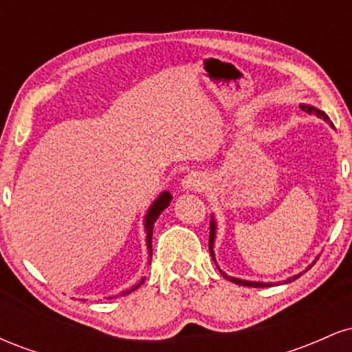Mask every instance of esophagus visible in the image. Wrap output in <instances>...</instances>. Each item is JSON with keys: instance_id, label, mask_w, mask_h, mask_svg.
<instances>
[{"instance_id": "obj_1", "label": "esophagus", "mask_w": 352, "mask_h": 352, "mask_svg": "<svg viewBox=\"0 0 352 352\" xmlns=\"http://www.w3.org/2000/svg\"><path fill=\"white\" fill-rule=\"evenodd\" d=\"M205 185H207V182L199 173H190L184 179V188H188V190H195V192H200V190L205 188Z\"/></svg>"}]
</instances>
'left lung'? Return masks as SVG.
Listing matches in <instances>:
<instances>
[{"label": "left lung", "mask_w": 352, "mask_h": 352, "mask_svg": "<svg viewBox=\"0 0 352 352\" xmlns=\"http://www.w3.org/2000/svg\"><path fill=\"white\" fill-rule=\"evenodd\" d=\"M301 109L305 112H308V114H313V116H316V117H319V119H322V120H326V122H329V124H333L329 120V117L324 114V112L322 111H319V109H316V107H313V106H301ZM215 221H213V218H212V221H210V240H208V248H210V254H212V258H213V241H215ZM213 260H215V258H213ZM223 274L225 278H228L230 281H233V283H236V285H243V286H252V288H265V286H272V283H254V281H245V280H238V278H230V276H227V274L225 273H221ZM296 278H300V274H296V276H293V278H289L288 281H293V280H296Z\"/></svg>", "instance_id": "left-lung-1"}]
</instances>
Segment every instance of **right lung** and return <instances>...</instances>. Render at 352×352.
<instances>
[{
  "label": "right lung",
  "instance_id": "1",
  "mask_svg": "<svg viewBox=\"0 0 352 352\" xmlns=\"http://www.w3.org/2000/svg\"><path fill=\"white\" fill-rule=\"evenodd\" d=\"M172 200V195L168 192H164L162 195L159 197L155 201H153V205L151 207V210H148L147 213V218H145V232H147V248L148 252H151V256H152V232H153V223L157 221V218L160 217V213L164 212L165 208L168 207V204H170ZM144 280L139 283V285L134 286L132 289H129V292H124L122 294H129L131 292H134V289L139 288L140 285H142Z\"/></svg>",
  "mask_w": 352,
  "mask_h": 352
}]
</instances>
